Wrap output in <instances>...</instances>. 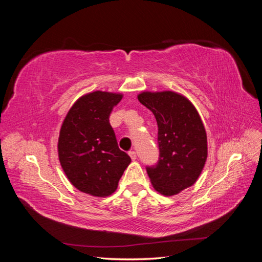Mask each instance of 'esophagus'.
Returning <instances> with one entry per match:
<instances>
[{
  "label": "esophagus",
  "mask_w": 262,
  "mask_h": 262,
  "mask_svg": "<svg viewBox=\"0 0 262 262\" xmlns=\"http://www.w3.org/2000/svg\"><path fill=\"white\" fill-rule=\"evenodd\" d=\"M129 155H130V157H131V160H132V161L137 160V153L134 152V150H130V152H129Z\"/></svg>",
  "instance_id": "obj_1"
}]
</instances>
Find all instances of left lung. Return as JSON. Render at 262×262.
I'll list each match as a JSON object with an SVG mask.
<instances>
[{"mask_svg":"<svg viewBox=\"0 0 262 262\" xmlns=\"http://www.w3.org/2000/svg\"><path fill=\"white\" fill-rule=\"evenodd\" d=\"M153 113L158 125L160 155L155 165L146 166L156 191L173 195L192 186L208 155L207 133L194 106L175 92L149 93L138 96Z\"/></svg>","mask_w":262,"mask_h":262,"instance_id":"obj_1","label":"left lung"}]
</instances>
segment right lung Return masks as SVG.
<instances>
[{"label": "right lung", "instance_id": "obj_1", "mask_svg": "<svg viewBox=\"0 0 262 262\" xmlns=\"http://www.w3.org/2000/svg\"><path fill=\"white\" fill-rule=\"evenodd\" d=\"M122 95L94 92L81 97L62 123L58 150L67 177L80 191L106 196L131 162L118 146L109 116Z\"/></svg>", "mask_w": 262, "mask_h": 262}]
</instances>
